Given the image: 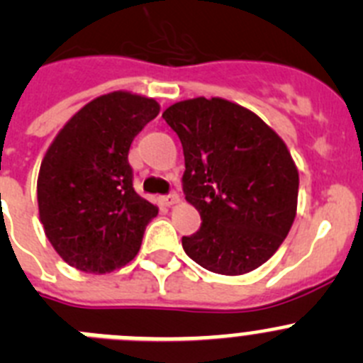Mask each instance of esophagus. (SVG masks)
<instances>
[{"instance_id":"obj_1","label":"esophagus","mask_w":363,"mask_h":363,"mask_svg":"<svg viewBox=\"0 0 363 363\" xmlns=\"http://www.w3.org/2000/svg\"><path fill=\"white\" fill-rule=\"evenodd\" d=\"M179 201H181V199H179L177 193H170V195H166V197L161 199L162 206H168V208H170V206H175Z\"/></svg>"}]
</instances>
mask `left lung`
<instances>
[{"label":"left lung","instance_id":"obj_1","mask_svg":"<svg viewBox=\"0 0 363 363\" xmlns=\"http://www.w3.org/2000/svg\"><path fill=\"white\" fill-rule=\"evenodd\" d=\"M162 118L182 143L186 201L201 213L182 236L193 262L215 274L242 276L274 256L297 213L299 172L276 130L223 98H191Z\"/></svg>","mask_w":363,"mask_h":363}]
</instances>
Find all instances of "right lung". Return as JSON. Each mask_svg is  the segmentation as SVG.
<instances>
[{"mask_svg": "<svg viewBox=\"0 0 363 363\" xmlns=\"http://www.w3.org/2000/svg\"><path fill=\"white\" fill-rule=\"evenodd\" d=\"M159 111L154 98L101 94L69 118L44 154L39 220L67 265L105 274L135 258L159 209L134 191L128 148Z\"/></svg>", "mask_w": 363, "mask_h": 363, "instance_id": "add662e5", "label": "right lung"}]
</instances>
